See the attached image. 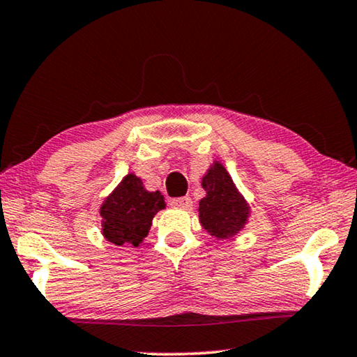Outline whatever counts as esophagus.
Listing matches in <instances>:
<instances>
[{
	"mask_svg": "<svg viewBox=\"0 0 357 357\" xmlns=\"http://www.w3.org/2000/svg\"><path fill=\"white\" fill-rule=\"evenodd\" d=\"M172 206L179 208V209H190L192 208V198L190 197H179L173 198Z\"/></svg>",
	"mask_w": 357,
	"mask_h": 357,
	"instance_id": "esophagus-1",
	"label": "esophagus"
}]
</instances>
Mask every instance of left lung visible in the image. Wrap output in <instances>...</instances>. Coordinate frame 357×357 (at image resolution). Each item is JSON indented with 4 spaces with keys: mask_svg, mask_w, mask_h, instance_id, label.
<instances>
[{
    "mask_svg": "<svg viewBox=\"0 0 357 357\" xmlns=\"http://www.w3.org/2000/svg\"><path fill=\"white\" fill-rule=\"evenodd\" d=\"M202 185L206 190L198 208L203 228L217 239L231 238L245 225L249 206L222 164H214Z\"/></svg>",
    "mask_w": 357,
    "mask_h": 357,
    "instance_id": "1",
    "label": "left lung"
}]
</instances>
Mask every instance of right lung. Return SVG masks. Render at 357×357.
I'll return each mask as SVG.
<instances>
[{
    "mask_svg": "<svg viewBox=\"0 0 357 357\" xmlns=\"http://www.w3.org/2000/svg\"><path fill=\"white\" fill-rule=\"evenodd\" d=\"M164 208V195L148 192L142 179L130 173L102 204V233L113 244L137 247L148 236L153 217Z\"/></svg>",
    "mask_w": 357,
    "mask_h": 357,
    "instance_id": "1",
    "label": "right lung"
}]
</instances>
